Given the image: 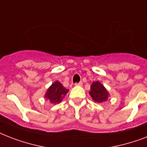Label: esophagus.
<instances>
[{
  "label": "esophagus",
  "instance_id": "34e87169",
  "mask_svg": "<svg viewBox=\"0 0 147 147\" xmlns=\"http://www.w3.org/2000/svg\"><path fill=\"white\" fill-rule=\"evenodd\" d=\"M75 85H76V86H82V82H78V83H76Z\"/></svg>",
  "mask_w": 147,
  "mask_h": 147
}]
</instances>
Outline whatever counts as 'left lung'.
<instances>
[{"label": "left lung", "instance_id": "obj_1", "mask_svg": "<svg viewBox=\"0 0 147 147\" xmlns=\"http://www.w3.org/2000/svg\"><path fill=\"white\" fill-rule=\"evenodd\" d=\"M89 94L92 99L98 103H102L107 100L110 95L105 86L98 81L92 83Z\"/></svg>", "mask_w": 147, "mask_h": 147}]
</instances>
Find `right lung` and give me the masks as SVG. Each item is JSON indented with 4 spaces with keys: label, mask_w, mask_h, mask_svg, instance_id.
Segmentation results:
<instances>
[{
    "label": "right lung",
    "mask_w": 147,
    "mask_h": 147,
    "mask_svg": "<svg viewBox=\"0 0 147 147\" xmlns=\"http://www.w3.org/2000/svg\"><path fill=\"white\" fill-rule=\"evenodd\" d=\"M69 90L63 87V85L59 82H55L52 84L50 87L47 89L44 98L50 103L55 105L61 102L64 98L65 95L68 93Z\"/></svg>",
    "instance_id": "1"
}]
</instances>
